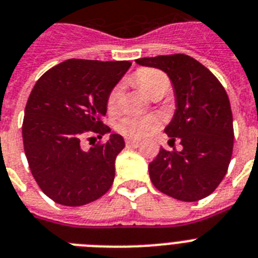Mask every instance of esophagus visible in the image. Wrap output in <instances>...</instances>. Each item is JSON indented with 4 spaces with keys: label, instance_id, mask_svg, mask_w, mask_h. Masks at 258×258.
I'll return each mask as SVG.
<instances>
[{
    "label": "esophagus",
    "instance_id": "34e87169",
    "mask_svg": "<svg viewBox=\"0 0 258 258\" xmlns=\"http://www.w3.org/2000/svg\"><path fill=\"white\" fill-rule=\"evenodd\" d=\"M139 143L140 140L133 139V138H127V139H125V146H128V147H138L139 146Z\"/></svg>",
    "mask_w": 258,
    "mask_h": 258
}]
</instances>
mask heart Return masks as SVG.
Segmentation results:
<instances>
[{
    "mask_svg": "<svg viewBox=\"0 0 258 258\" xmlns=\"http://www.w3.org/2000/svg\"><path fill=\"white\" fill-rule=\"evenodd\" d=\"M134 81L143 92L152 97L155 93H165L169 88V79L164 72L155 68H142L134 76ZM120 97V86L116 85L112 88L107 97V107L114 110L118 105ZM160 127V120L156 116H124L116 123V130L130 138H143L153 133Z\"/></svg>",
    "mask_w": 258,
    "mask_h": 258,
    "instance_id": "b5f03b06",
    "label": "heart"
}]
</instances>
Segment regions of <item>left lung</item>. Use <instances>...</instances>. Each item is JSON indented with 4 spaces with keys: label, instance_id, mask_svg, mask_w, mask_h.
I'll return each instance as SVG.
<instances>
[{
    "label": "left lung",
    "instance_id": "left-lung-1",
    "mask_svg": "<svg viewBox=\"0 0 258 258\" xmlns=\"http://www.w3.org/2000/svg\"><path fill=\"white\" fill-rule=\"evenodd\" d=\"M144 67L169 76L176 93V112L166 125L169 142L181 151L160 148L149 162V177L157 190L183 202L206 198L228 170L233 149V122L226 90L201 62L183 53L143 57Z\"/></svg>",
    "mask_w": 258,
    "mask_h": 258
}]
</instances>
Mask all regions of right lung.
I'll return each mask as SVG.
<instances>
[{"mask_svg": "<svg viewBox=\"0 0 258 258\" xmlns=\"http://www.w3.org/2000/svg\"><path fill=\"white\" fill-rule=\"evenodd\" d=\"M133 62L69 59L48 69L32 88L25 109L22 136L30 170L45 196L64 206L101 198L115 177V159L124 140L84 151V139H101L107 97Z\"/></svg>", "mask_w": 258, "mask_h": 258, "instance_id": "obj_1", "label": "right lung"}]
</instances>
